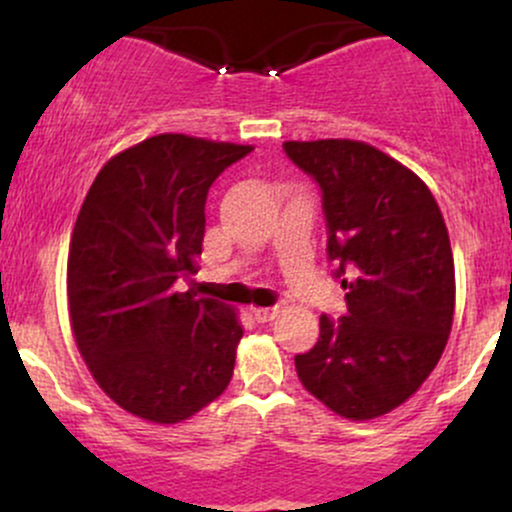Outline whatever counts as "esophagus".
<instances>
[{
    "mask_svg": "<svg viewBox=\"0 0 512 512\" xmlns=\"http://www.w3.org/2000/svg\"><path fill=\"white\" fill-rule=\"evenodd\" d=\"M252 315L257 322H272L279 315V308H252Z\"/></svg>",
    "mask_w": 512,
    "mask_h": 512,
    "instance_id": "obj_1",
    "label": "esophagus"
}]
</instances>
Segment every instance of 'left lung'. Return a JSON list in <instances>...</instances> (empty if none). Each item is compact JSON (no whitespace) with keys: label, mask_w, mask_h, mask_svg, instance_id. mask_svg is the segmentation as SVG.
Segmentation results:
<instances>
[{"label":"left lung","mask_w":512,"mask_h":512,"mask_svg":"<svg viewBox=\"0 0 512 512\" xmlns=\"http://www.w3.org/2000/svg\"><path fill=\"white\" fill-rule=\"evenodd\" d=\"M284 149L320 182L327 255L349 308L339 322L320 317L317 344L296 356L298 380L344 419H378L424 385L448 344L455 315L448 228L426 182L375 146L317 139Z\"/></svg>","instance_id":"obj_1"}]
</instances>
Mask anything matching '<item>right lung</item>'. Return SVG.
<instances>
[{
	"label": "right lung",
	"instance_id": "add662e5",
	"mask_svg": "<svg viewBox=\"0 0 512 512\" xmlns=\"http://www.w3.org/2000/svg\"><path fill=\"white\" fill-rule=\"evenodd\" d=\"M250 151L156 134L105 163L76 216L67 257L76 346L105 395L151 424L187 421L233 378L236 308L178 281L199 272L211 182Z\"/></svg>",
	"mask_w": 512,
	"mask_h": 512
}]
</instances>
